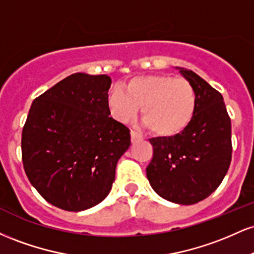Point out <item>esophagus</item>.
<instances>
[{
  "instance_id": "1",
  "label": "esophagus",
  "mask_w": 254,
  "mask_h": 254,
  "mask_svg": "<svg viewBox=\"0 0 254 254\" xmlns=\"http://www.w3.org/2000/svg\"><path fill=\"white\" fill-rule=\"evenodd\" d=\"M130 135H131V141L135 142V141H138V139L142 138V135H139L138 132L135 130H131L130 131Z\"/></svg>"
}]
</instances>
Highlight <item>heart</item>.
<instances>
[{
  "instance_id": "b5f03b06",
  "label": "heart",
  "mask_w": 254,
  "mask_h": 254,
  "mask_svg": "<svg viewBox=\"0 0 254 254\" xmlns=\"http://www.w3.org/2000/svg\"><path fill=\"white\" fill-rule=\"evenodd\" d=\"M106 104L113 118L129 123L141 106L144 124L154 135L173 137L191 124L197 109V94L185 78L170 75H145L130 78L124 89L107 93Z\"/></svg>"
}]
</instances>
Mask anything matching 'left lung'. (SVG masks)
Returning a JSON list of instances; mask_svg holds the SVG:
<instances>
[{
  "mask_svg": "<svg viewBox=\"0 0 254 254\" xmlns=\"http://www.w3.org/2000/svg\"><path fill=\"white\" fill-rule=\"evenodd\" d=\"M179 69L196 90V113L179 135L149 139L154 151L145 171L159 196L190 205L210 196L228 172L232 124L222 94L196 72Z\"/></svg>",
  "mask_w": 254,
  "mask_h": 254,
  "instance_id": "obj_1",
  "label": "left lung"
}]
</instances>
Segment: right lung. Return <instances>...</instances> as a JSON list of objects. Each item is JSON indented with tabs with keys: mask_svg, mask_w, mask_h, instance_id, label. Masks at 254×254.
<instances>
[{
	"mask_svg": "<svg viewBox=\"0 0 254 254\" xmlns=\"http://www.w3.org/2000/svg\"><path fill=\"white\" fill-rule=\"evenodd\" d=\"M107 75L76 72L34 99L22 129V164L44 199L81 211L106 198L130 130L110 117Z\"/></svg>",
	"mask_w": 254,
	"mask_h": 254,
	"instance_id": "1",
	"label": "right lung"
}]
</instances>
